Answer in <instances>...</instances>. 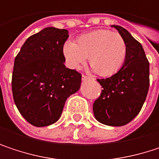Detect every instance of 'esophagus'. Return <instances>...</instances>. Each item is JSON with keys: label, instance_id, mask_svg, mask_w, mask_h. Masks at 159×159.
<instances>
[{"label": "esophagus", "instance_id": "obj_1", "mask_svg": "<svg viewBox=\"0 0 159 159\" xmlns=\"http://www.w3.org/2000/svg\"><path fill=\"white\" fill-rule=\"evenodd\" d=\"M82 79L84 80V81H87V80H91L93 79L92 77H89V76H86V75H82Z\"/></svg>", "mask_w": 159, "mask_h": 159}]
</instances>
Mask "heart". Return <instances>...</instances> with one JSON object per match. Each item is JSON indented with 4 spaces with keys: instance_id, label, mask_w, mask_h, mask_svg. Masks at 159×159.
Masks as SVG:
<instances>
[{
    "instance_id": "b5f03b06",
    "label": "heart",
    "mask_w": 159,
    "mask_h": 159,
    "mask_svg": "<svg viewBox=\"0 0 159 159\" xmlns=\"http://www.w3.org/2000/svg\"><path fill=\"white\" fill-rule=\"evenodd\" d=\"M62 53L71 69H78L88 57L97 74L108 77L123 66L127 57V44L119 33L98 29L80 36L77 44L67 40L63 44Z\"/></svg>"
}]
</instances>
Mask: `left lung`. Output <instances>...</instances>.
<instances>
[{"mask_svg": "<svg viewBox=\"0 0 159 159\" xmlns=\"http://www.w3.org/2000/svg\"><path fill=\"white\" fill-rule=\"evenodd\" d=\"M125 39L127 57L121 69L106 79H98L102 86L93 104L95 118L110 126H122L140 112L149 89V61L144 50L125 28L112 25Z\"/></svg>", "mask_w": 159, "mask_h": 159, "instance_id": "left-lung-1", "label": "left lung"}]
</instances>
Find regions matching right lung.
<instances>
[{
	"mask_svg": "<svg viewBox=\"0 0 159 159\" xmlns=\"http://www.w3.org/2000/svg\"><path fill=\"white\" fill-rule=\"evenodd\" d=\"M68 37L66 29L46 27L29 37L15 59L14 100L34 126L56 122L66 99L79 90L82 75L64 65L62 47Z\"/></svg>",
	"mask_w": 159,
	"mask_h": 159,
	"instance_id": "obj_1",
	"label": "right lung"
}]
</instances>
